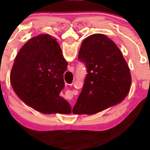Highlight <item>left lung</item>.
Segmentation results:
<instances>
[{"mask_svg":"<svg viewBox=\"0 0 150 150\" xmlns=\"http://www.w3.org/2000/svg\"><path fill=\"white\" fill-rule=\"evenodd\" d=\"M78 59L86 64L88 74L73 113L95 114L125 98L132 76L126 61L112 40L102 34L88 36L82 43Z\"/></svg>","mask_w":150,"mask_h":150,"instance_id":"left-lung-1","label":"left lung"}]
</instances>
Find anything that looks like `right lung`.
Here are the masks:
<instances>
[{
  "mask_svg": "<svg viewBox=\"0 0 150 150\" xmlns=\"http://www.w3.org/2000/svg\"><path fill=\"white\" fill-rule=\"evenodd\" d=\"M67 62L60 45L50 34H39L25 43L16 56L10 83L25 104L44 114L71 112L60 96Z\"/></svg>",
  "mask_w": 150,
  "mask_h": 150,
  "instance_id": "obj_1",
  "label": "right lung"
}]
</instances>
